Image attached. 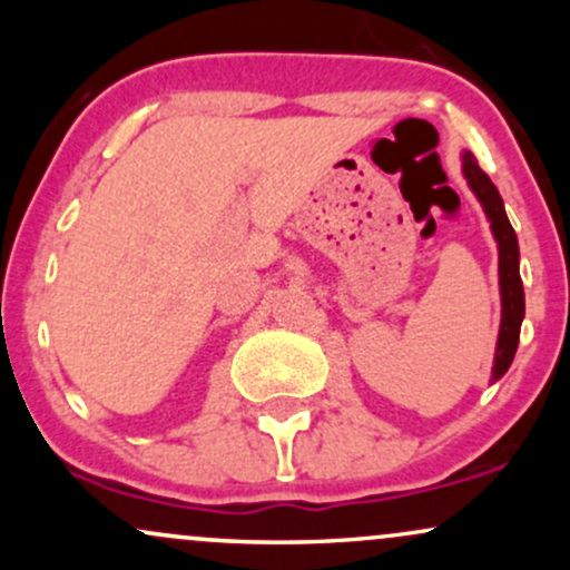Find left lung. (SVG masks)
<instances>
[{
	"mask_svg": "<svg viewBox=\"0 0 570 570\" xmlns=\"http://www.w3.org/2000/svg\"><path fill=\"white\" fill-rule=\"evenodd\" d=\"M463 174H466L469 187L474 189L485 208L490 227H493L495 240H499V273H501V332H499V348H495V367L493 381H499L503 372L512 364L517 343H520V324L525 316V292H522L520 278V246H517L514 227L509 225L507 212H503V200L495 189L490 176L476 166L472 153L463 155Z\"/></svg>",
	"mask_w": 570,
	"mask_h": 570,
	"instance_id": "1",
	"label": "left lung"
}]
</instances>
